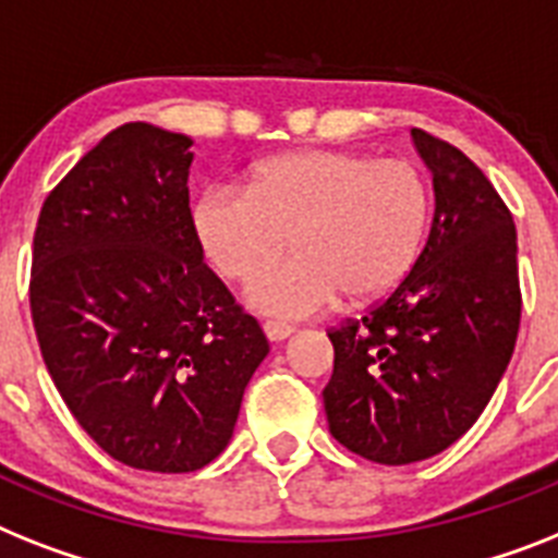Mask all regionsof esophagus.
<instances>
[{
    "label": "esophagus",
    "mask_w": 558,
    "mask_h": 558,
    "mask_svg": "<svg viewBox=\"0 0 558 558\" xmlns=\"http://www.w3.org/2000/svg\"><path fill=\"white\" fill-rule=\"evenodd\" d=\"M262 330H265V336H268L270 342H284V339L293 333V325H284V322H265Z\"/></svg>",
    "instance_id": "1"
}]
</instances>
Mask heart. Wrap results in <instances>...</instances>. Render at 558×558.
<instances>
[{"label": "heart", "mask_w": 558, "mask_h": 558, "mask_svg": "<svg viewBox=\"0 0 558 558\" xmlns=\"http://www.w3.org/2000/svg\"><path fill=\"white\" fill-rule=\"evenodd\" d=\"M434 196L408 159L353 150H293L265 159L245 187L214 185L191 207L202 256L225 279H247L287 233L293 257L251 279L247 305L305 319L342 296L373 302L416 268Z\"/></svg>", "instance_id": "1"}]
</instances>
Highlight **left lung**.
I'll list each match as a JSON object with an SVG mask.
<instances>
[{
    "label": "left lung",
    "mask_w": 558,
    "mask_h": 558,
    "mask_svg": "<svg viewBox=\"0 0 558 558\" xmlns=\"http://www.w3.org/2000/svg\"><path fill=\"white\" fill-rule=\"evenodd\" d=\"M436 210L416 268L362 319L330 330V434L362 459L411 464L471 430L508 371L522 316L517 225L459 147L411 131Z\"/></svg>",
    "instance_id": "8db88e82"
}]
</instances>
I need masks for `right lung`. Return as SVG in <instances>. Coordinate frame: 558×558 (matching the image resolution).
I'll list each match as a JSON object with an SVG mask.
<instances>
[{"label": "right lung", "instance_id": "1", "mask_svg": "<svg viewBox=\"0 0 558 558\" xmlns=\"http://www.w3.org/2000/svg\"><path fill=\"white\" fill-rule=\"evenodd\" d=\"M193 140L128 122L48 193L31 313L68 411L117 462L191 473L228 448L259 322L205 265L191 228Z\"/></svg>", "mask_w": 558, "mask_h": 558}]
</instances>
